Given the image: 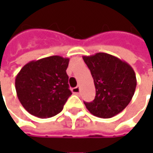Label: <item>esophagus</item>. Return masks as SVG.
<instances>
[{"label":"esophagus","mask_w":153,"mask_h":153,"mask_svg":"<svg viewBox=\"0 0 153 153\" xmlns=\"http://www.w3.org/2000/svg\"><path fill=\"white\" fill-rule=\"evenodd\" d=\"M72 93L75 94H78L80 93V88L79 87H76V88H72Z\"/></svg>","instance_id":"obj_1"}]
</instances>
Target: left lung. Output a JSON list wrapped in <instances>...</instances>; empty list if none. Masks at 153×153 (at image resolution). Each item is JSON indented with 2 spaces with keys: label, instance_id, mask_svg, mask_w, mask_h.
Listing matches in <instances>:
<instances>
[{
  "label": "left lung",
  "instance_id": "obj_1",
  "mask_svg": "<svg viewBox=\"0 0 153 153\" xmlns=\"http://www.w3.org/2000/svg\"><path fill=\"white\" fill-rule=\"evenodd\" d=\"M91 71L95 98L84 102L89 112L101 118L112 117L131 101L137 84L133 68L125 61L105 53L82 56Z\"/></svg>",
  "mask_w": 153,
  "mask_h": 153
}]
</instances>
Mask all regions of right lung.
<instances>
[{"instance_id":"add662e5","label":"right lung","mask_w":153,"mask_h":153,"mask_svg":"<svg viewBox=\"0 0 153 153\" xmlns=\"http://www.w3.org/2000/svg\"><path fill=\"white\" fill-rule=\"evenodd\" d=\"M70 59L50 56L29 62L16 76L15 88L29 113L47 118L59 113L71 95L66 69Z\"/></svg>"}]
</instances>
